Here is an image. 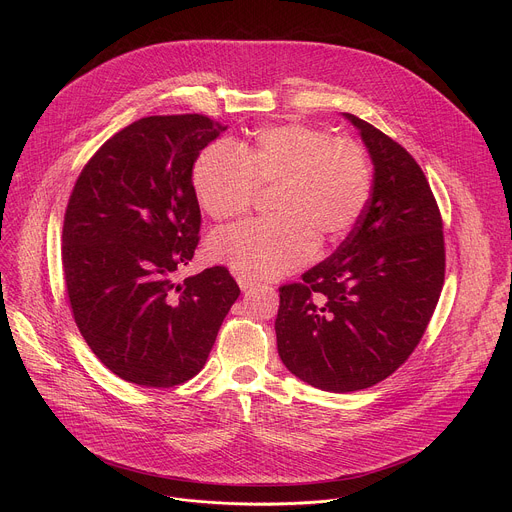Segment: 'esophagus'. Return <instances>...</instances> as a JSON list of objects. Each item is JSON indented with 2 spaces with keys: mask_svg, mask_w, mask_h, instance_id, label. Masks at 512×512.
Returning <instances> with one entry per match:
<instances>
[{
  "mask_svg": "<svg viewBox=\"0 0 512 512\" xmlns=\"http://www.w3.org/2000/svg\"><path fill=\"white\" fill-rule=\"evenodd\" d=\"M237 283H239V287L245 291V289H251V287L257 283V279L251 277V275H247V273H239V275H237Z\"/></svg>",
  "mask_w": 512,
  "mask_h": 512,
  "instance_id": "1",
  "label": "esophagus"
}]
</instances>
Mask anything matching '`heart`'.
<instances>
[{
  "mask_svg": "<svg viewBox=\"0 0 512 512\" xmlns=\"http://www.w3.org/2000/svg\"><path fill=\"white\" fill-rule=\"evenodd\" d=\"M194 198L214 221L243 216L259 190L273 188V216L216 231L208 241L214 261L251 277H279L302 267L316 241L344 239L371 198V162L362 145L304 123L255 131L241 152L212 141L190 172Z\"/></svg>",
  "mask_w": 512,
  "mask_h": 512,
  "instance_id": "b5f03b06",
  "label": "heart"
}]
</instances>
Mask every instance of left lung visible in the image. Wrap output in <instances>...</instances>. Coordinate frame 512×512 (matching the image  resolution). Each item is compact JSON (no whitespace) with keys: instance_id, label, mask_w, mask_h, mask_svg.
<instances>
[{"instance_id":"1","label":"left lung","mask_w":512,"mask_h":512,"mask_svg":"<svg viewBox=\"0 0 512 512\" xmlns=\"http://www.w3.org/2000/svg\"><path fill=\"white\" fill-rule=\"evenodd\" d=\"M346 117L375 164L369 204L328 259L279 287L275 318L285 367L332 393L369 389L401 367L446 275L442 212L423 170L381 129Z\"/></svg>"}]
</instances>
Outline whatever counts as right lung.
I'll list each match as a JSON object with an SVG mask.
<instances>
[{
    "mask_svg": "<svg viewBox=\"0 0 512 512\" xmlns=\"http://www.w3.org/2000/svg\"><path fill=\"white\" fill-rule=\"evenodd\" d=\"M225 129L200 113L141 117L101 145L70 192L62 227L70 312L123 381L156 389L190 381L241 294L223 265L174 281L200 241L194 160Z\"/></svg>",
    "mask_w": 512,
    "mask_h": 512,
    "instance_id": "obj_1",
    "label": "right lung"
}]
</instances>
